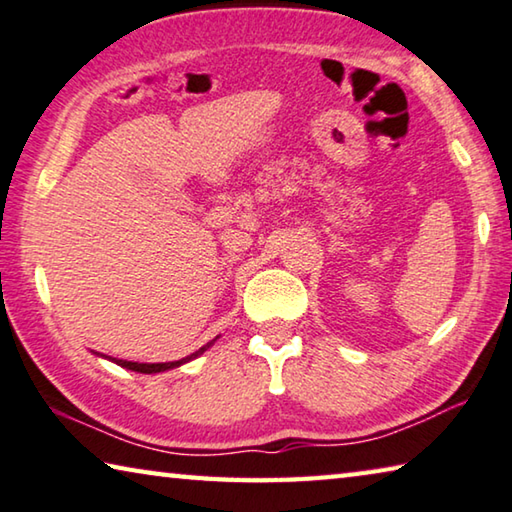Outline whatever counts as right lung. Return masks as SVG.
<instances>
[{
	"label": "right lung",
	"instance_id": "add662e5",
	"mask_svg": "<svg viewBox=\"0 0 512 512\" xmlns=\"http://www.w3.org/2000/svg\"><path fill=\"white\" fill-rule=\"evenodd\" d=\"M215 340H211L208 342V345H204L201 347L199 351H195V354L192 356H188V358H181V360H174V363H131V360H115L117 365H122V367H127V370H133V372H140V374H154V372H165V370H172V367H179L181 363H186V360H190V358H195V356H199L201 351H206L208 347L213 345Z\"/></svg>",
	"mask_w": 512,
	"mask_h": 512
}]
</instances>
